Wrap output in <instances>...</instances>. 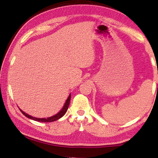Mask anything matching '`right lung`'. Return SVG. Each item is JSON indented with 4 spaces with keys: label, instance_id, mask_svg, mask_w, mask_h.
<instances>
[{
    "label": "right lung",
    "instance_id": "obj_1",
    "mask_svg": "<svg viewBox=\"0 0 158 158\" xmlns=\"http://www.w3.org/2000/svg\"><path fill=\"white\" fill-rule=\"evenodd\" d=\"M70 97H71V94H70V95H69L68 98V99H67L66 102H65V103H64V106H63L62 109H61L60 111L59 112V113L56 114V115L52 116V117H48V118H36V117H32V116H30V115H29V114H26V113H25V112H23L22 110L20 109V110H21V113H22L23 115L25 116V117H27V118L33 119V120H35V121H38V122H42V123L53 122V121H56V120H57V119H60L61 117H62L63 116H64V114H65V113H66L67 110H68V109L69 104H70Z\"/></svg>",
    "mask_w": 158,
    "mask_h": 158
}]
</instances>
